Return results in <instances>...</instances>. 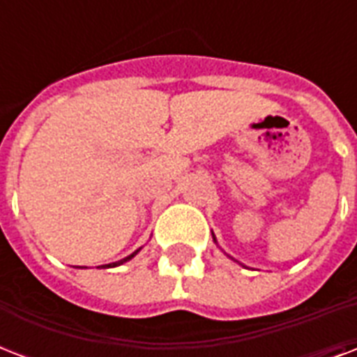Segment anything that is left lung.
<instances>
[{"mask_svg": "<svg viewBox=\"0 0 357 357\" xmlns=\"http://www.w3.org/2000/svg\"><path fill=\"white\" fill-rule=\"evenodd\" d=\"M213 241L217 243V237H215V235H213ZM228 257H231V255H228ZM231 259H234V257H231ZM234 261H237V259H234ZM237 263H238V261H237Z\"/></svg>", "mask_w": 357, "mask_h": 357, "instance_id": "1", "label": "left lung"}]
</instances>
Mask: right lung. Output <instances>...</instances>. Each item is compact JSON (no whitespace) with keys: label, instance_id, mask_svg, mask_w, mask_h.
Masks as SVG:
<instances>
[{"label":"right lung","instance_id":"add662e5","mask_svg":"<svg viewBox=\"0 0 357 357\" xmlns=\"http://www.w3.org/2000/svg\"><path fill=\"white\" fill-rule=\"evenodd\" d=\"M139 252H140V248H139V250H135L133 254H129L128 257H123V259H120V261H114V263H109V265H102V266H103V268H111V266H119V265H123V263H128L129 259H133L135 255L139 254ZM79 268H81V266H79Z\"/></svg>","mask_w":357,"mask_h":357}]
</instances>
